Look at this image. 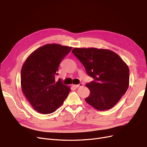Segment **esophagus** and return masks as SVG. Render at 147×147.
Segmentation results:
<instances>
[{"instance_id":"obj_1","label":"esophagus","mask_w":147,"mask_h":147,"mask_svg":"<svg viewBox=\"0 0 147 147\" xmlns=\"http://www.w3.org/2000/svg\"><path fill=\"white\" fill-rule=\"evenodd\" d=\"M73 86H74L75 88H79V87H81V86H84V84H79V85H73Z\"/></svg>"}]
</instances>
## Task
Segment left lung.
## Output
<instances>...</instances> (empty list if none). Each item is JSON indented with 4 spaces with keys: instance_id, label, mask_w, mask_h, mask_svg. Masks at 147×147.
<instances>
[{
    "instance_id": "8db88e82",
    "label": "left lung",
    "mask_w": 147,
    "mask_h": 147,
    "mask_svg": "<svg viewBox=\"0 0 147 147\" xmlns=\"http://www.w3.org/2000/svg\"><path fill=\"white\" fill-rule=\"evenodd\" d=\"M73 53L94 79L86 84L90 94L86 103L98 111L115 105L129 86V68L117 53L108 49L74 48Z\"/></svg>"
}]
</instances>
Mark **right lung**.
<instances>
[{
    "label": "right lung",
    "instance_id": "right-lung-1",
    "mask_svg": "<svg viewBox=\"0 0 147 147\" xmlns=\"http://www.w3.org/2000/svg\"><path fill=\"white\" fill-rule=\"evenodd\" d=\"M71 47L47 44L36 49L24 61L21 70V86L25 97L38 112L49 114L63 103L69 87L55 82L60 62Z\"/></svg>",
    "mask_w": 147,
    "mask_h": 147
}]
</instances>
